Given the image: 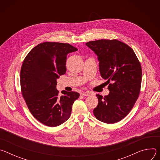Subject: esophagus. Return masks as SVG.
Returning a JSON list of instances; mask_svg holds the SVG:
<instances>
[{
  "mask_svg": "<svg viewBox=\"0 0 160 160\" xmlns=\"http://www.w3.org/2000/svg\"><path fill=\"white\" fill-rule=\"evenodd\" d=\"M90 94H91L89 92H82L81 93L82 96H90Z\"/></svg>",
  "mask_w": 160,
  "mask_h": 160,
  "instance_id": "esophagus-1",
  "label": "esophagus"
}]
</instances>
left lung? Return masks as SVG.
<instances>
[{
    "label": "left lung",
    "mask_w": 160,
    "mask_h": 160,
    "mask_svg": "<svg viewBox=\"0 0 160 160\" xmlns=\"http://www.w3.org/2000/svg\"><path fill=\"white\" fill-rule=\"evenodd\" d=\"M98 56L99 71L109 93L97 94L94 115L101 122L115 123L124 118L138 99L142 80L141 63L133 49L119 40H98L85 43Z\"/></svg>",
    "instance_id": "obj_1"
}]
</instances>
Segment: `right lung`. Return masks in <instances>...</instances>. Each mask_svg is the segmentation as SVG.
Returning <instances> with one entry per match:
<instances>
[{"instance_id": "add662e5", "label": "right lung", "mask_w": 160, "mask_h": 160, "mask_svg": "<svg viewBox=\"0 0 160 160\" xmlns=\"http://www.w3.org/2000/svg\"><path fill=\"white\" fill-rule=\"evenodd\" d=\"M78 49L69 43L43 42L33 48L22 62L20 82L22 97L32 115L51 127L70 118L80 94L62 90L59 96L57 79L66 73L68 54Z\"/></svg>"}]
</instances>
